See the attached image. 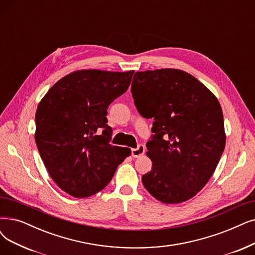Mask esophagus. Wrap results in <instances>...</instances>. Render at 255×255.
Here are the masks:
<instances>
[{"label": "esophagus", "instance_id": "34e87169", "mask_svg": "<svg viewBox=\"0 0 255 255\" xmlns=\"http://www.w3.org/2000/svg\"><path fill=\"white\" fill-rule=\"evenodd\" d=\"M144 151H145V146L143 144H140V145H138L137 148L131 149V156H133L134 158H138V157L143 155Z\"/></svg>", "mask_w": 255, "mask_h": 255}]
</instances>
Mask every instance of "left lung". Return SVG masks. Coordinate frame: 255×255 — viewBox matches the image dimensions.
Masks as SVG:
<instances>
[{
    "label": "left lung",
    "mask_w": 255,
    "mask_h": 255,
    "mask_svg": "<svg viewBox=\"0 0 255 255\" xmlns=\"http://www.w3.org/2000/svg\"><path fill=\"white\" fill-rule=\"evenodd\" d=\"M130 92L141 115L154 118L146 143L151 170L142 176L150 195L178 204L197 195L216 170L226 143L219 100L178 69L136 72Z\"/></svg>",
    "instance_id": "1"
}]
</instances>
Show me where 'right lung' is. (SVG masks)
Masks as SVG:
<instances>
[{"instance_id": "1", "label": "right lung", "mask_w": 255, "mask_h": 255, "mask_svg": "<svg viewBox=\"0 0 255 255\" xmlns=\"http://www.w3.org/2000/svg\"><path fill=\"white\" fill-rule=\"evenodd\" d=\"M134 71L79 70L59 79L38 104L35 142L57 186L75 198L103 190L130 155L110 144L108 107L127 92Z\"/></svg>"}]
</instances>
